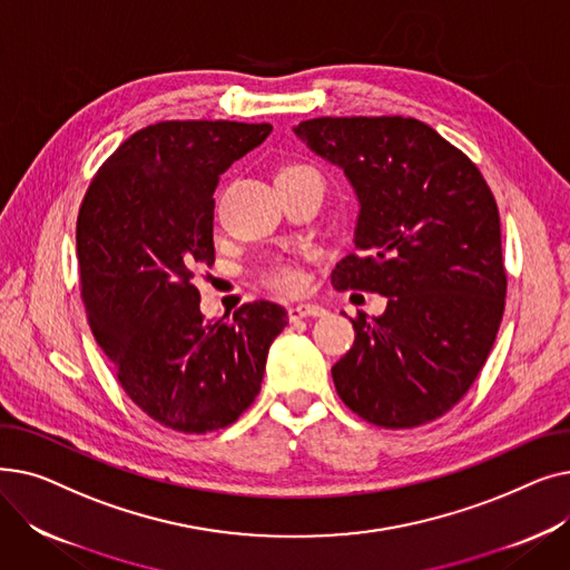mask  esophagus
<instances>
[{"mask_svg": "<svg viewBox=\"0 0 570 570\" xmlns=\"http://www.w3.org/2000/svg\"><path fill=\"white\" fill-rule=\"evenodd\" d=\"M325 309L318 307V305H293L288 309V318L291 321H301V318H307V316H323Z\"/></svg>", "mask_w": 570, "mask_h": 570, "instance_id": "obj_1", "label": "esophagus"}]
</instances>
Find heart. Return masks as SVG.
Returning a JSON list of instances; mask_svg holds the SVG:
<instances>
[{"label": "heart", "mask_w": 570, "mask_h": 570, "mask_svg": "<svg viewBox=\"0 0 570 570\" xmlns=\"http://www.w3.org/2000/svg\"><path fill=\"white\" fill-rule=\"evenodd\" d=\"M295 168H301V166H295ZM263 282L279 293H301L305 288V273L301 265L288 263V261H277V263L265 267Z\"/></svg>", "instance_id": "b5f03b06"}]
</instances>
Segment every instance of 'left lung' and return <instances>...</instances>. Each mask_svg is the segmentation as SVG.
I'll return each instance as SVG.
<instances>
[{
    "label": "left lung",
    "mask_w": 570,
    "mask_h": 570,
    "mask_svg": "<svg viewBox=\"0 0 570 570\" xmlns=\"http://www.w3.org/2000/svg\"><path fill=\"white\" fill-rule=\"evenodd\" d=\"M293 131L361 200L357 252L337 263L333 286L387 297L381 316L351 318L337 395L385 430L432 423L466 395L499 333L497 200L462 149L413 117H316Z\"/></svg>",
    "instance_id": "obj_1"
}]
</instances>
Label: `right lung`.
I'll list each match as a JSON object with an SVG mask.
<instances>
[{"label":"right lung","instance_id":"right-lung-1","mask_svg":"<svg viewBox=\"0 0 570 570\" xmlns=\"http://www.w3.org/2000/svg\"><path fill=\"white\" fill-rule=\"evenodd\" d=\"M269 125L170 119L129 136L89 183L76 224L80 297L119 385L153 421L185 434L235 423L261 391L286 309L256 301L205 321L191 284L215 263L219 175Z\"/></svg>","mask_w":570,"mask_h":570}]
</instances>
